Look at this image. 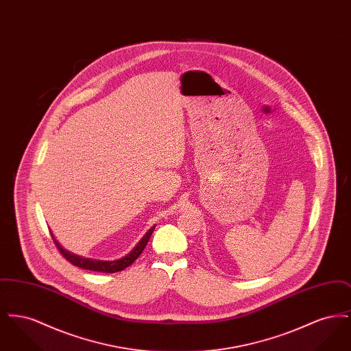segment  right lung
<instances>
[{
    "mask_svg": "<svg viewBox=\"0 0 351 351\" xmlns=\"http://www.w3.org/2000/svg\"><path fill=\"white\" fill-rule=\"evenodd\" d=\"M154 229H155V226H152L150 230L145 234V237L139 241V243L126 256H123V258H121L118 261H112V262H109V261H96V259H89V258H83V256L71 254L67 250H64L58 243V241L53 238L52 234L51 235H52V239H53L58 250L60 251V254L67 259L69 263H72L73 266L84 268V269H89V271H96V272L113 274V272L122 271V269H125V268L133 265L134 261L142 254V251L145 250V247H146V245H147V242L150 239L151 234L154 232Z\"/></svg>",
    "mask_w": 351,
    "mask_h": 351,
    "instance_id": "obj_1",
    "label": "right lung"
}]
</instances>
